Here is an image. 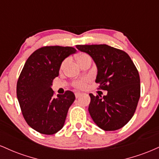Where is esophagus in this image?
Segmentation results:
<instances>
[{"label":"esophagus","instance_id":"esophagus-1","mask_svg":"<svg viewBox=\"0 0 159 159\" xmlns=\"http://www.w3.org/2000/svg\"><path fill=\"white\" fill-rule=\"evenodd\" d=\"M75 97L78 98L81 96V93H75Z\"/></svg>","mask_w":159,"mask_h":159}]
</instances>
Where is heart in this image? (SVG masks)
<instances>
[{"label":"heart","instance_id":"b5f03b06","mask_svg":"<svg viewBox=\"0 0 159 159\" xmlns=\"http://www.w3.org/2000/svg\"><path fill=\"white\" fill-rule=\"evenodd\" d=\"M89 60H91V57L87 54H85V53H82V54H79L77 57L78 63H79V64L86 61H89ZM67 62H68V59H66L63 61V62L62 63V64L61 66V69L64 68V66L67 63ZM87 81H88V79H87V78H81V79L76 80V81L73 83L74 87H75L76 88H78V89H83L84 88L86 84H87Z\"/></svg>","mask_w":159,"mask_h":159}]
</instances>
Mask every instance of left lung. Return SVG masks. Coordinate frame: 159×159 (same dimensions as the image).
<instances>
[{
	"label": "left lung",
	"mask_w": 159,
	"mask_h": 159,
	"mask_svg": "<svg viewBox=\"0 0 159 159\" xmlns=\"http://www.w3.org/2000/svg\"><path fill=\"white\" fill-rule=\"evenodd\" d=\"M76 48L88 54L97 67L96 82L106 96L90 94L89 113L100 129H121L135 112L140 98L138 71L127 53L107 45H78Z\"/></svg>",
	"instance_id": "obj_1"
}]
</instances>
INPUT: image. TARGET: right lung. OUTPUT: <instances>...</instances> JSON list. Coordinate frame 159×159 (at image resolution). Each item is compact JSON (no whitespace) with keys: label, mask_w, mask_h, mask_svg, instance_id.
I'll list each match as a JSON object with an SVG mask.
<instances>
[{"label":"right lung","mask_w":159,"mask_h":159,"mask_svg":"<svg viewBox=\"0 0 159 159\" xmlns=\"http://www.w3.org/2000/svg\"><path fill=\"white\" fill-rule=\"evenodd\" d=\"M75 52L68 46L40 48L29 57L20 74L16 93L21 112L27 123L41 134H54L61 130L75 99L69 90L54 98L52 89L62 62Z\"/></svg>","instance_id":"add662e5"}]
</instances>
